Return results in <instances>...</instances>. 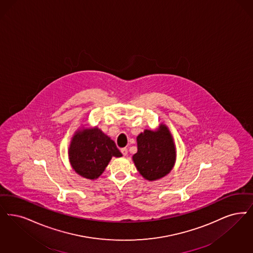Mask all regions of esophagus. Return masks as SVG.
I'll return each mask as SVG.
<instances>
[{
  "mask_svg": "<svg viewBox=\"0 0 253 253\" xmlns=\"http://www.w3.org/2000/svg\"><path fill=\"white\" fill-rule=\"evenodd\" d=\"M122 152L124 156H127L128 155V149L127 148H122Z\"/></svg>",
  "mask_w": 253,
  "mask_h": 253,
  "instance_id": "34e87169",
  "label": "esophagus"
}]
</instances>
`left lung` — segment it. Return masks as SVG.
I'll list each match as a JSON object with an SVG mask.
<instances>
[{
	"label": "left lung",
	"mask_w": 253,
	"mask_h": 253,
	"mask_svg": "<svg viewBox=\"0 0 253 253\" xmlns=\"http://www.w3.org/2000/svg\"><path fill=\"white\" fill-rule=\"evenodd\" d=\"M137 152L132 160L138 172L148 181H156L171 171L176 149L171 133L165 124L156 131L145 130L136 137Z\"/></svg>",
	"instance_id": "8db88e82"
}]
</instances>
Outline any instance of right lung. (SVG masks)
Instances as JSON below:
<instances>
[{
    "label": "right lung",
    "instance_id": "right-lung-1",
    "mask_svg": "<svg viewBox=\"0 0 253 253\" xmlns=\"http://www.w3.org/2000/svg\"><path fill=\"white\" fill-rule=\"evenodd\" d=\"M113 156L122 157V152L97 127L78 130L71 138L69 148L71 167L85 179H98Z\"/></svg>",
    "mask_w": 253,
    "mask_h": 253
}]
</instances>
